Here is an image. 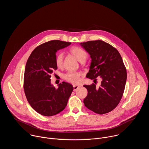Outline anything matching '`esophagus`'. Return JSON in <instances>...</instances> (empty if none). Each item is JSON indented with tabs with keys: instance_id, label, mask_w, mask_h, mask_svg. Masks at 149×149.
Here are the masks:
<instances>
[{
	"instance_id": "esophagus-1",
	"label": "esophagus",
	"mask_w": 149,
	"mask_h": 149,
	"mask_svg": "<svg viewBox=\"0 0 149 149\" xmlns=\"http://www.w3.org/2000/svg\"><path fill=\"white\" fill-rule=\"evenodd\" d=\"M73 87H74V91H75L76 90H77V89L79 87V86H75V85H74Z\"/></svg>"
}]
</instances>
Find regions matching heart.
<instances>
[{
  "instance_id": "1",
  "label": "heart",
  "mask_w": 149,
  "mask_h": 149,
  "mask_svg": "<svg viewBox=\"0 0 149 149\" xmlns=\"http://www.w3.org/2000/svg\"><path fill=\"white\" fill-rule=\"evenodd\" d=\"M70 52L79 61L84 62L86 60L87 54L83 49L78 47H72L70 49ZM55 64L56 67L61 68L63 64V55L62 53H58L55 58ZM81 74L78 72H70L66 74L64 76L65 79L72 84H78L80 81Z\"/></svg>"
}]
</instances>
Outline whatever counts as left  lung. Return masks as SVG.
I'll use <instances>...</instances> for the list:
<instances>
[{
  "label": "left lung",
  "instance_id": "1",
  "mask_svg": "<svg viewBox=\"0 0 149 149\" xmlns=\"http://www.w3.org/2000/svg\"><path fill=\"white\" fill-rule=\"evenodd\" d=\"M80 45L91 58L87 78L96 81L100 77L102 79L99 87L94 84L84 86L88 91L85 106L99 114L109 113L119 104L125 88L127 72L122 58L115 48L101 40Z\"/></svg>",
  "mask_w": 149,
  "mask_h": 149
}]
</instances>
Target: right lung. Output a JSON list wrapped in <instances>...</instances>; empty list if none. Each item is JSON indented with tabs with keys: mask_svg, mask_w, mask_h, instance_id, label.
<instances>
[{
	"mask_svg": "<svg viewBox=\"0 0 149 149\" xmlns=\"http://www.w3.org/2000/svg\"><path fill=\"white\" fill-rule=\"evenodd\" d=\"M71 42L53 40L37 47L29 56L25 69L24 88L32 108L44 116L56 115L65 109L74 90L62 82L57 88L51 83V74L57 70L56 52Z\"/></svg>",
	"mask_w": 149,
	"mask_h": 149,
	"instance_id": "add662e5",
	"label": "right lung"
}]
</instances>
